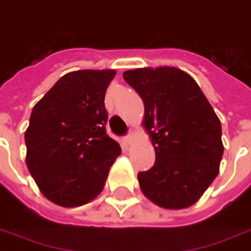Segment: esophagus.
<instances>
[{"mask_svg": "<svg viewBox=\"0 0 251 251\" xmlns=\"http://www.w3.org/2000/svg\"><path fill=\"white\" fill-rule=\"evenodd\" d=\"M124 140H126V143H127V144H132V141H133L132 133H128L127 136L124 137Z\"/></svg>", "mask_w": 251, "mask_h": 251, "instance_id": "esophagus-1", "label": "esophagus"}]
</instances>
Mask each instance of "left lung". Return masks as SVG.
Segmentation results:
<instances>
[{"instance_id":"obj_1","label":"left lung","mask_w":251,"mask_h":251,"mask_svg":"<svg viewBox=\"0 0 251 251\" xmlns=\"http://www.w3.org/2000/svg\"><path fill=\"white\" fill-rule=\"evenodd\" d=\"M123 78L143 99V127L156 153L153 167L137 173L143 195L164 209L189 208L220 172V119L195 79L177 67L128 70Z\"/></svg>"}]
</instances>
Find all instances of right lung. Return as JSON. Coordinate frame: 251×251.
Listing matches in <instances>:
<instances>
[{
    "instance_id": "add662e5",
    "label": "right lung",
    "mask_w": 251,
    "mask_h": 251,
    "mask_svg": "<svg viewBox=\"0 0 251 251\" xmlns=\"http://www.w3.org/2000/svg\"><path fill=\"white\" fill-rule=\"evenodd\" d=\"M115 75V70L71 71L31 111L26 165L41 193L59 206H82L100 195L122 153L105 133L104 97Z\"/></svg>"
}]
</instances>
